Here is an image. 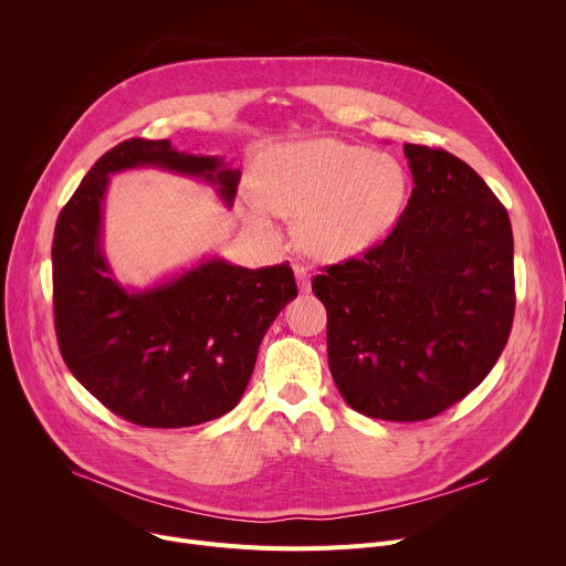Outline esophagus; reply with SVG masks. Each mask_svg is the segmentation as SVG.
<instances>
[{"label":"esophagus","mask_w":566,"mask_h":566,"mask_svg":"<svg viewBox=\"0 0 566 566\" xmlns=\"http://www.w3.org/2000/svg\"><path fill=\"white\" fill-rule=\"evenodd\" d=\"M295 280H297V286H300L302 293H308V291H311V275H308V271H306L304 266H300V264H295Z\"/></svg>","instance_id":"obj_1"}]
</instances>
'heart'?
<instances>
[{
    "instance_id": "obj_1",
    "label": "heart",
    "mask_w": 566,
    "mask_h": 566,
    "mask_svg": "<svg viewBox=\"0 0 566 566\" xmlns=\"http://www.w3.org/2000/svg\"><path fill=\"white\" fill-rule=\"evenodd\" d=\"M260 201L249 206L264 221L269 208L297 217L300 244L322 260L360 255L394 230L406 208L410 179L389 154L336 138L271 147L253 170Z\"/></svg>"
}]
</instances>
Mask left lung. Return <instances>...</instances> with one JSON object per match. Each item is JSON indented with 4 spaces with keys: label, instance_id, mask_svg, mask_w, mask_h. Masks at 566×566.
<instances>
[{
    "label": "left lung",
    "instance_id": "8db88e82",
    "mask_svg": "<svg viewBox=\"0 0 566 566\" xmlns=\"http://www.w3.org/2000/svg\"><path fill=\"white\" fill-rule=\"evenodd\" d=\"M412 197L363 258L327 266V354L349 406L423 421L468 396L502 356L515 313L506 208L446 149L406 143Z\"/></svg>",
    "mask_w": 566,
    "mask_h": 566
}]
</instances>
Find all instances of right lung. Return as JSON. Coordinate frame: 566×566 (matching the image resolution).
<instances>
[{
	"mask_svg": "<svg viewBox=\"0 0 566 566\" xmlns=\"http://www.w3.org/2000/svg\"><path fill=\"white\" fill-rule=\"evenodd\" d=\"M160 168L210 184L232 206L239 170L170 140L129 138L103 154L53 234V313L69 371L107 410L143 428H190L230 412L277 313L297 295L286 264L251 271L206 260L149 289H125L103 253L109 177Z\"/></svg>",
	"mask_w": 566,
	"mask_h": 566,
	"instance_id": "obj_1",
	"label": "right lung"
}]
</instances>
